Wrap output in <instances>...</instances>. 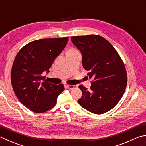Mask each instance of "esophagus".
<instances>
[{
  "instance_id": "obj_1",
  "label": "esophagus",
  "mask_w": 146,
  "mask_h": 146,
  "mask_svg": "<svg viewBox=\"0 0 146 146\" xmlns=\"http://www.w3.org/2000/svg\"><path fill=\"white\" fill-rule=\"evenodd\" d=\"M66 87L68 89H73L75 88V85H66Z\"/></svg>"
}]
</instances>
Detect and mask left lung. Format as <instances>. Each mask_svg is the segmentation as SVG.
Listing matches in <instances>:
<instances>
[{"label": "left lung", "instance_id": "1", "mask_svg": "<svg viewBox=\"0 0 146 146\" xmlns=\"http://www.w3.org/2000/svg\"><path fill=\"white\" fill-rule=\"evenodd\" d=\"M71 42L80 51L82 65L89 78L90 90L80 85L82 98L78 102L96 115L108 112L122 98L127 84L125 65L114 47L97 35L71 36Z\"/></svg>", "mask_w": 146, "mask_h": 146}]
</instances>
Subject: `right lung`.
Wrapping results in <instances>:
<instances>
[{
	"label": "right lung",
	"instance_id": "1",
	"mask_svg": "<svg viewBox=\"0 0 146 146\" xmlns=\"http://www.w3.org/2000/svg\"><path fill=\"white\" fill-rule=\"evenodd\" d=\"M68 37L37 40L23 47L14 59L11 84L19 101L28 110L41 113L56 105L64 85L47 82L42 76L65 48Z\"/></svg>",
	"mask_w": 146,
	"mask_h": 146
}]
</instances>
